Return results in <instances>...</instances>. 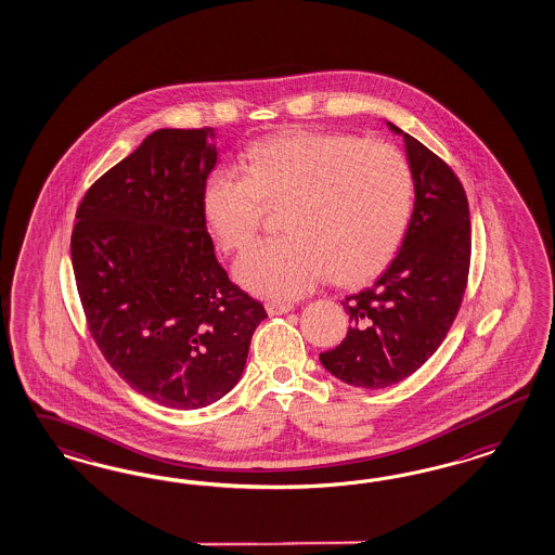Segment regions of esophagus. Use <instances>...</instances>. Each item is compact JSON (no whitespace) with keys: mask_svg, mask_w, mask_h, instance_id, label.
<instances>
[{"mask_svg":"<svg viewBox=\"0 0 555 555\" xmlns=\"http://www.w3.org/2000/svg\"><path fill=\"white\" fill-rule=\"evenodd\" d=\"M293 309H295V305H293V302H267V311H269V315H285V313L293 311Z\"/></svg>","mask_w":555,"mask_h":555,"instance_id":"34e87169","label":"esophagus"}]
</instances>
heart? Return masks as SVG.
<instances>
[{
    "label": "heart",
    "instance_id": "heart-1",
    "mask_svg": "<svg viewBox=\"0 0 555 555\" xmlns=\"http://www.w3.org/2000/svg\"><path fill=\"white\" fill-rule=\"evenodd\" d=\"M244 170L216 168L203 183V218L225 253L244 248L267 205L288 232L253 244L235 262L237 283L269 299L309 293L332 270L358 285L387 269L403 240L413 177L387 142L344 132H286L246 152Z\"/></svg>",
    "mask_w": 555,
    "mask_h": 555
}]
</instances>
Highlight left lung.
Listing matches in <instances>:
<instances>
[{"instance_id":"8db88e82","label":"left lung","mask_w":555,"mask_h":555,"mask_svg":"<svg viewBox=\"0 0 555 555\" xmlns=\"http://www.w3.org/2000/svg\"><path fill=\"white\" fill-rule=\"evenodd\" d=\"M403 135L415 205L403 246L374 285L341 305L352 327L320 353L321 364L346 385L387 388L421 369L454 323L470 269V209L466 191L437 154Z\"/></svg>"}]
</instances>
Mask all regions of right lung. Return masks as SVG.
I'll use <instances>...</instances> for the list:
<instances>
[{"label":"right lung","mask_w":555,"mask_h":555,"mask_svg":"<svg viewBox=\"0 0 555 555\" xmlns=\"http://www.w3.org/2000/svg\"><path fill=\"white\" fill-rule=\"evenodd\" d=\"M214 128L152 132L77 209L70 260L89 332L119 376L170 409L237 385L262 302L221 269L203 218Z\"/></svg>","instance_id":"right-lung-1"}]
</instances>
